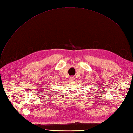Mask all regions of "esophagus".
I'll return each mask as SVG.
<instances>
[{"label": "esophagus", "mask_w": 133, "mask_h": 133, "mask_svg": "<svg viewBox=\"0 0 133 133\" xmlns=\"http://www.w3.org/2000/svg\"><path fill=\"white\" fill-rule=\"evenodd\" d=\"M69 79H70V80H71V81H73V80H74V76H70V77L69 78Z\"/></svg>", "instance_id": "34e87169"}]
</instances>
